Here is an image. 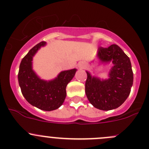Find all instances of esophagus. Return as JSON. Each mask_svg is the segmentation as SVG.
I'll return each mask as SVG.
<instances>
[{"label": "esophagus", "mask_w": 149, "mask_h": 149, "mask_svg": "<svg viewBox=\"0 0 149 149\" xmlns=\"http://www.w3.org/2000/svg\"><path fill=\"white\" fill-rule=\"evenodd\" d=\"M79 68L82 69V68H84V67H85V63H84V62H80L79 63Z\"/></svg>", "instance_id": "34e87169"}]
</instances>
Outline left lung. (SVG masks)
Wrapping results in <instances>:
<instances>
[{
    "label": "left lung",
    "mask_w": 149,
    "mask_h": 149,
    "mask_svg": "<svg viewBox=\"0 0 149 149\" xmlns=\"http://www.w3.org/2000/svg\"><path fill=\"white\" fill-rule=\"evenodd\" d=\"M97 57L101 63L112 61L113 66L109 72V79L106 80L92 76L86 71V94L89 102L96 109L113 110L123 104L131 92L134 81L131 61L116 44L108 48H98Z\"/></svg>",
    "instance_id": "left-lung-1"
}]
</instances>
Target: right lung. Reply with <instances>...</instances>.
Segmentation results:
<instances>
[{
  "mask_svg": "<svg viewBox=\"0 0 149 149\" xmlns=\"http://www.w3.org/2000/svg\"><path fill=\"white\" fill-rule=\"evenodd\" d=\"M46 44L44 41L38 43L22 59L18 79L22 94L26 101L40 110L50 111L58 109L63 104L66 96L67 85L77 70L73 68L61 71L51 81L40 79L32 69V61L39 48Z\"/></svg>",
  "mask_w": 149,
  "mask_h": 149,
  "instance_id": "obj_1",
  "label": "right lung"
}]
</instances>
